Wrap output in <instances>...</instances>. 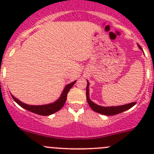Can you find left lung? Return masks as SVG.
<instances>
[{
	"instance_id": "obj_1",
	"label": "left lung",
	"mask_w": 154,
	"mask_h": 154,
	"mask_svg": "<svg viewBox=\"0 0 154 154\" xmlns=\"http://www.w3.org/2000/svg\"><path fill=\"white\" fill-rule=\"evenodd\" d=\"M139 48L141 50L142 48L139 45ZM88 85L89 83L87 81V86H86V100L88 101V105L91 107V109L93 111L98 112L100 114L105 115V116H114V115L119 114L123 112L126 111V110L129 109L131 107H133L134 105H136V103H130L128 104L122 105V106H101L99 105L96 104L94 102L91 101L89 98V92H88Z\"/></svg>"
}]
</instances>
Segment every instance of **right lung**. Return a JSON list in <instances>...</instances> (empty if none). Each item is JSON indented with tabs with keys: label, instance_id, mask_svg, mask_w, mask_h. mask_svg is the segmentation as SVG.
<instances>
[{
	"label": "right lung",
	"instance_id": "right-lung-1",
	"mask_svg": "<svg viewBox=\"0 0 154 154\" xmlns=\"http://www.w3.org/2000/svg\"><path fill=\"white\" fill-rule=\"evenodd\" d=\"M74 83H76V80L75 81L72 82L71 83H70V84H68L67 86L65 87L64 90L63 91V93H62L60 98H59L57 101L54 102V103H50V104L39 105V106H32V105L26 104V103L20 101L19 100L15 98L12 94V98H13V100H15L19 106H21V107H23V108L28 110L29 112H32L35 113V114L40 115V116H50V115L57 112V111H59L62 107L64 106L65 103H66V99H67V94L68 91H70L71 87L74 86Z\"/></svg>",
	"mask_w": 154,
	"mask_h": 154
}]
</instances>
